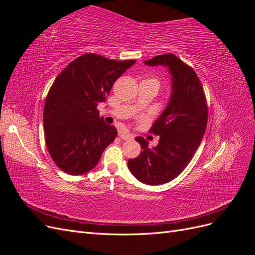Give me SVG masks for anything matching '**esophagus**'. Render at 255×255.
Returning a JSON list of instances; mask_svg holds the SVG:
<instances>
[{
    "instance_id": "esophagus-1",
    "label": "esophagus",
    "mask_w": 255,
    "mask_h": 255,
    "mask_svg": "<svg viewBox=\"0 0 255 255\" xmlns=\"http://www.w3.org/2000/svg\"><path fill=\"white\" fill-rule=\"evenodd\" d=\"M119 136H120V138H121L122 140H130V139H133V138H134V136H133V135H130V134L126 133V132H122V133H120V134H119Z\"/></svg>"
}]
</instances>
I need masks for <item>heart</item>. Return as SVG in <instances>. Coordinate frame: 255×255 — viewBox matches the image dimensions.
Returning <instances> with one entry per match:
<instances>
[{
    "mask_svg": "<svg viewBox=\"0 0 255 255\" xmlns=\"http://www.w3.org/2000/svg\"><path fill=\"white\" fill-rule=\"evenodd\" d=\"M145 81H152V82L155 83L156 85H158V81L156 79H150V80H145Z\"/></svg>",
    "mask_w": 255,
    "mask_h": 255,
    "instance_id": "obj_1",
    "label": "heart"
}]
</instances>
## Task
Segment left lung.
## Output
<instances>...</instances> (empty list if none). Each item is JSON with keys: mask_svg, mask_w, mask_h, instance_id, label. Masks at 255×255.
<instances>
[{"mask_svg": "<svg viewBox=\"0 0 255 255\" xmlns=\"http://www.w3.org/2000/svg\"><path fill=\"white\" fill-rule=\"evenodd\" d=\"M148 66H165L171 74V95L165 111L153 123L151 132L159 136L158 144L149 148L143 137L139 156L128 166L138 181L160 185L172 181L189 164L201 143L207 125L204 90L195 70L169 53L144 60Z\"/></svg>", "mask_w": 255, "mask_h": 255, "instance_id": "left-lung-1", "label": "left lung"}]
</instances>
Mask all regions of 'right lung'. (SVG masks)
I'll return each mask as SVG.
<instances>
[{"mask_svg":"<svg viewBox=\"0 0 255 255\" xmlns=\"http://www.w3.org/2000/svg\"><path fill=\"white\" fill-rule=\"evenodd\" d=\"M136 60H114L88 53L71 61L54 81L45 99V143L61 170L80 175L94 169L117 129L100 118L114 83Z\"/></svg>","mask_w":255,"mask_h":255,"instance_id":"1","label":"right lung"}]
</instances>
